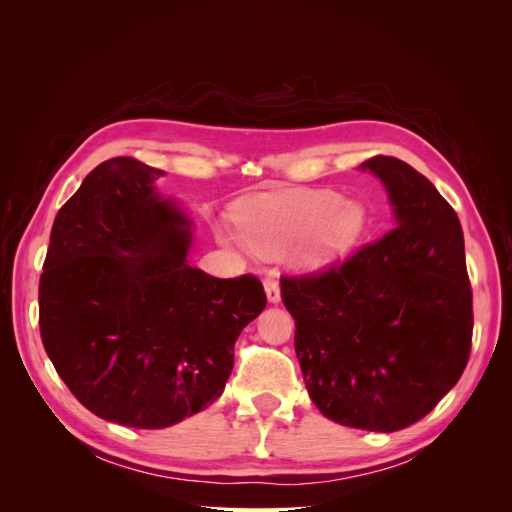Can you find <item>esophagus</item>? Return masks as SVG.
<instances>
[{
  "label": "esophagus",
  "mask_w": 512,
  "mask_h": 512,
  "mask_svg": "<svg viewBox=\"0 0 512 512\" xmlns=\"http://www.w3.org/2000/svg\"><path fill=\"white\" fill-rule=\"evenodd\" d=\"M265 292H267V301L269 303H280L282 294H280V282H277V277H267V280H265Z\"/></svg>",
  "instance_id": "1"
}]
</instances>
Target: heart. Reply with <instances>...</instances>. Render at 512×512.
Listing matches in <instances>:
<instances>
[{"label":"heart","mask_w":512,"mask_h":512,"mask_svg":"<svg viewBox=\"0 0 512 512\" xmlns=\"http://www.w3.org/2000/svg\"><path fill=\"white\" fill-rule=\"evenodd\" d=\"M239 237L258 256L277 258L297 242L299 269L318 271L342 260L361 239L365 209L333 190L271 192L243 200L235 209Z\"/></svg>","instance_id":"b5f03b06"}]
</instances>
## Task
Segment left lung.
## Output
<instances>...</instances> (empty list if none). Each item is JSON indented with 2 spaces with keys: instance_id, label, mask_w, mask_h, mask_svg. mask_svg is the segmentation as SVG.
<instances>
[{
  "instance_id": "left-lung-1",
  "label": "left lung",
  "mask_w": 512,
  "mask_h": 512,
  "mask_svg": "<svg viewBox=\"0 0 512 512\" xmlns=\"http://www.w3.org/2000/svg\"><path fill=\"white\" fill-rule=\"evenodd\" d=\"M389 194L395 228L318 275L282 277L294 350L316 408L391 433L436 408L468 365L472 288L457 213L389 156L359 166Z\"/></svg>"
}]
</instances>
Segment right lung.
<instances>
[{"instance_id": "right-lung-1", "label": "right lung", "mask_w": 512, "mask_h": 512, "mask_svg": "<svg viewBox=\"0 0 512 512\" xmlns=\"http://www.w3.org/2000/svg\"><path fill=\"white\" fill-rule=\"evenodd\" d=\"M134 158L96 166L59 209L40 275V335L72 395L104 421L162 429L211 406L237 337L267 305L254 275L188 262L192 220Z\"/></svg>"}]
</instances>
